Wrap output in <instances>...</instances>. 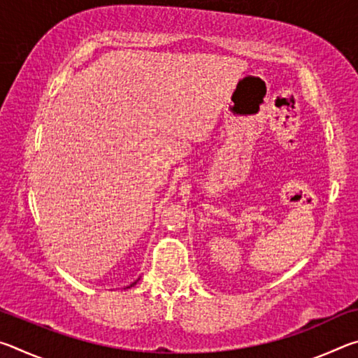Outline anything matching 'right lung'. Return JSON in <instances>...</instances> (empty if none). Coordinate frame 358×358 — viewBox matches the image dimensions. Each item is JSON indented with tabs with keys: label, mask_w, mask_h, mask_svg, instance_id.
Instances as JSON below:
<instances>
[{
	"label": "right lung",
	"mask_w": 358,
	"mask_h": 358,
	"mask_svg": "<svg viewBox=\"0 0 358 358\" xmlns=\"http://www.w3.org/2000/svg\"><path fill=\"white\" fill-rule=\"evenodd\" d=\"M137 281H138V278H137V280H136V281H134V282H131V284H129V286H126V287H132V286H134V284H136V282H137Z\"/></svg>",
	"instance_id": "obj_1"
}]
</instances>
